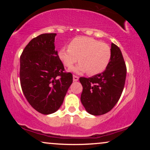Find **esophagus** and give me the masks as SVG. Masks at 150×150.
Returning a JSON list of instances; mask_svg holds the SVG:
<instances>
[{
	"label": "esophagus",
	"instance_id": "34e87169",
	"mask_svg": "<svg viewBox=\"0 0 150 150\" xmlns=\"http://www.w3.org/2000/svg\"><path fill=\"white\" fill-rule=\"evenodd\" d=\"M79 80V77L76 76V75H73V81H75V82H77V80Z\"/></svg>",
	"mask_w": 150,
	"mask_h": 150
}]
</instances>
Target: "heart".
I'll use <instances>...</instances> for the list:
<instances>
[{
  "label": "heart",
  "mask_w": 150,
  "mask_h": 150,
  "mask_svg": "<svg viewBox=\"0 0 150 150\" xmlns=\"http://www.w3.org/2000/svg\"><path fill=\"white\" fill-rule=\"evenodd\" d=\"M58 57L67 68H70L77 61L79 63L71 70L75 73L87 72L89 75L102 73L111 61V49L106 44L93 38L78 37L71 41L69 48L63 47Z\"/></svg>",
  "instance_id": "heart-1"
}]
</instances>
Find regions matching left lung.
I'll list each match as a JSON object with an SVG mask.
<instances>
[{
    "instance_id": "obj_1",
    "label": "left lung",
    "mask_w": 150,
    "mask_h": 150,
    "mask_svg": "<svg viewBox=\"0 0 150 150\" xmlns=\"http://www.w3.org/2000/svg\"><path fill=\"white\" fill-rule=\"evenodd\" d=\"M111 51V61L103 73L88 78H80L83 87L81 102L86 111L94 116L111 111L119 100L124 88L126 66L123 55L113 43Z\"/></svg>"
}]
</instances>
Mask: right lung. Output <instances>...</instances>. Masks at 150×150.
Masks as SVG:
<instances>
[{"instance_id": "right-lung-1", "label": "right lung", "mask_w": 150, "mask_h": 150, "mask_svg": "<svg viewBox=\"0 0 150 150\" xmlns=\"http://www.w3.org/2000/svg\"><path fill=\"white\" fill-rule=\"evenodd\" d=\"M56 33L42 34L26 46L20 56V80L31 106L44 115L56 112L73 82L55 49Z\"/></svg>"}]
</instances>
